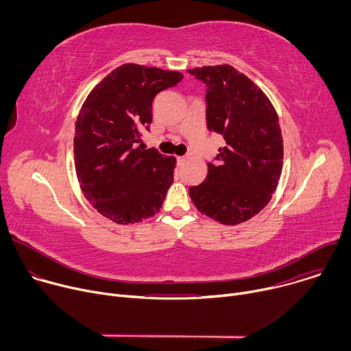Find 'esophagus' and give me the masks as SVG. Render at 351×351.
Masks as SVG:
<instances>
[{
	"label": "esophagus",
	"mask_w": 351,
	"mask_h": 351,
	"mask_svg": "<svg viewBox=\"0 0 351 351\" xmlns=\"http://www.w3.org/2000/svg\"><path fill=\"white\" fill-rule=\"evenodd\" d=\"M186 160H187V157H178V164L182 165V164L186 162Z\"/></svg>",
	"instance_id": "esophagus-1"
}]
</instances>
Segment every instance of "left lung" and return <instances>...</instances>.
I'll use <instances>...</instances> for the list:
<instances>
[{
	"mask_svg": "<svg viewBox=\"0 0 351 351\" xmlns=\"http://www.w3.org/2000/svg\"><path fill=\"white\" fill-rule=\"evenodd\" d=\"M207 86V126L223 136L218 162L189 189L195 208L223 225H239L271 202L283 165L278 114L265 93L230 65L189 69Z\"/></svg>",
	"mask_w": 351,
	"mask_h": 351,
	"instance_id": "8db88e82",
	"label": "left lung"
}]
</instances>
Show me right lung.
I'll return each instance as SVG.
<instances>
[{
    "instance_id": "add662e5",
    "label": "right lung",
    "mask_w": 351,
    "mask_h": 351,
    "mask_svg": "<svg viewBox=\"0 0 351 351\" xmlns=\"http://www.w3.org/2000/svg\"><path fill=\"white\" fill-rule=\"evenodd\" d=\"M183 79L176 71L123 64L87 95L73 137L75 169L88 203L118 225L154 217L173 182L175 157L134 148L153 121V99Z\"/></svg>"
}]
</instances>
